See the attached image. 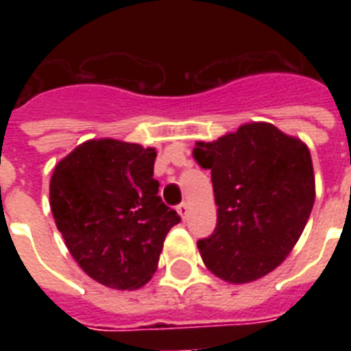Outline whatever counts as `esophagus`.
<instances>
[{
  "label": "esophagus",
  "mask_w": 351,
  "mask_h": 351,
  "mask_svg": "<svg viewBox=\"0 0 351 351\" xmlns=\"http://www.w3.org/2000/svg\"><path fill=\"white\" fill-rule=\"evenodd\" d=\"M176 211H178V215H180V217H182V220H186V219H187V215H189V204H187V202L180 204V206H178V209H176Z\"/></svg>",
  "instance_id": "34e87169"
}]
</instances>
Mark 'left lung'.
Here are the masks:
<instances>
[{"mask_svg": "<svg viewBox=\"0 0 351 351\" xmlns=\"http://www.w3.org/2000/svg\"><path fill=\"white\" fill-rule=\"evenodd\" d=\"M193 158L211 171L217 228L198 240L209 271L231 284L253 282L284 258L304 231L315 202L310 149L267 121L197 142Z\"/></svg>", "mask_w": 351, "mask_h": 351, "instance_id": "obj_1", "label": "left lung"}]
</instances>
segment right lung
<instances>
[{"instance_id":"1","label":"right lung","mask_w":351,"mask_h":351,"mask_svg":"<svg viewBox=\"0 0 351 351\" xmlns=\"http://www.w3.org/2000/svg\"><path fill=\"white\" fill-rule=\"evenodd\" d=\"M156 149L87 140L52 171L51 211L78 266L112 289H138L156 271L165 234L180 222L158 197Z\"/></svg>"}]
</instances>
